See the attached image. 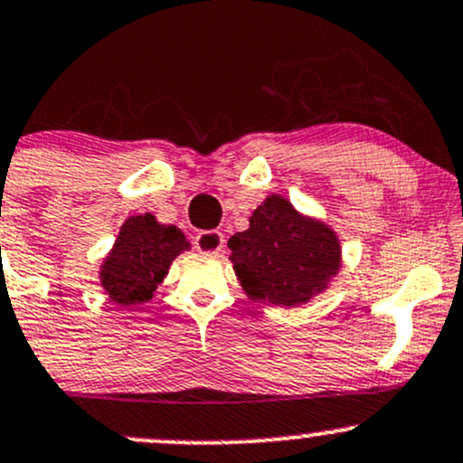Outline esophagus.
<instances>
[{
	"label": "esophagus",
	"mask_w": 463,
	"mask_h": 463,
	"mask_svg": "<svg viewBox=\"0 0 463 463\" xmlns=\"http://www.w3.org/2000/svg\"><path fill=\"white\" fill-rule=\"evenodd\" d=\"M195 248L202 255H220L223 248V235L220 231H204L195 237Z\"/></svg>",
	"instance_id": "obj_1"
}]
</instances>
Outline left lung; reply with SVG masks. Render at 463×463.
<instances>
[{"label":"left lung","mask_w":463,"mask_h":463,"mask_svg":"<svg viewBox=\"0 0 463 463\" xmlns=\"http://www.w3.org/2000/svg\"><path fill=\"white\" fill-rule=\"evenodd\" d=\"M250 226L228 240L237 281L252 301L297 307L329 288L343 266L338 232L272 193L250 215Z\"/></svg>","instance_id":"8db88e82"}]
</instances>
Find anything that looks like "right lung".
I'll use <instances>...</instances> for the list:
<instances>
[{
    "label": "right lung",
    "instance_id": "add662e5",
    "mask_svg": "<svg viewBox=\"0 0 463 463\" xmlns=\"http://www.w3.org/2000/svg\"><path fill=\"white\" fill-rule=\"evenodd\" d=\"M191 250L180 228L160 223L151 213L127 217L99 270L100 288L116 306L151 301L177 255Z\"/></svg>",
    "mask_w": 463,
    "mask_h": 463
}]
</instances>
